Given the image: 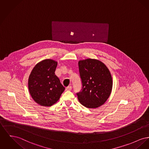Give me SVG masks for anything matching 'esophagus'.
Listing matches in <instances>:
<instances>
[{"instance_id": "34e87169", "label": "esophagus", "mask_w": 149, "mask_h": 149, "mask_svg": "<svg viewBox=\"0 0 149 149\" xmlns=\"http://www.w3.org/2000/svg\"><path fill=\"white\" fill-rule=\"evenodd\" d=\"M71 88H72L71 86H68V87L66 88V91H70L71 89Z\"/></svg>"}]
</instances>
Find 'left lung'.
Wrapping results in <instances>:
<instances>
[{
    "label": "left lung",
    "instance_id": "obj_1",
    "mask_svg": "<svg viewBox=\"0 0 149 149\" xmlns=\"http://www.w3.org/2000/svg\"><path fill=\"white\" fill-rule=\"evenodd\" d=\"M81 91L77 93L80 103L88 108L103 105L110 96L113 80L110 72L99 60L88 58L78 62Z\"/></svg>",
    "mask_w": 149,
    "mask_h": 149
}]
</instances>
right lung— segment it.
Segmentation results:
<instances>
[{
	"label": "right lung",
	"mask_w": 149,
	"mask_h": 149,
	"mask_svg": "<svg viewBox=\"0 0 149 149\" xmlns=\"http://www.w3.org/2000/svg\"><path fill=\"white\" fill-rule=\"evenodd\" d=\"M57 62L46 59L38 63L29 78L28 87L30 95L41 106H51L57 102L65 87L55 75Z\"/></svg>",
	"instance_id": "obj_1"
}]
</instances>
